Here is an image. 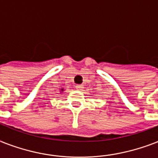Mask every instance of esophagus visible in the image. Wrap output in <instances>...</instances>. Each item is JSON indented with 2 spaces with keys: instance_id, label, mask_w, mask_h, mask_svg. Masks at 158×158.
Instances as JSON below:
<instances>
[{
  "instance_id": "1",
  "label": "esophagus",
  "mask_w": 158,
  "mask_h": 158,
  "mask_svg": "<svg viewBox=\"0 0 158 158\" xmlns=\"http://www.w3.org/2000/svg\"><path fill=\"white\" fill-rule=\"evenodd\" d=\"M83 88H84V85H83V84H78V85H76V89H78V90H79V91H81L82 89H83Z\"/></svg>"
}]
</instances>
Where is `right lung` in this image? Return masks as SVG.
Listing matches in <instances>:
<instances>
[{
    "mask_svg": "<svg viewBox=\"0 0 158 158\" xmlns=\"http://www.w3.org/2000/svg\"><path fill=\"white\" fill-rule=\"evenodd\" d=\"M63 91H64V89H61V91H60V92H63Z\"/></svg>",
    "mask_w": 158,
    "mask_h": 158,
    "instance_id": "obj_1",
    "label": "right lung"
}]
</instances>
